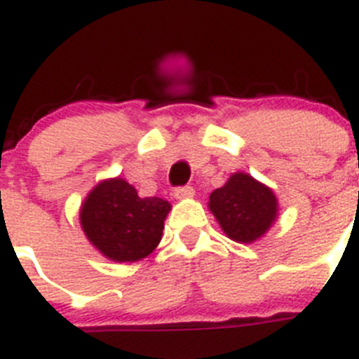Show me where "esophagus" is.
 I'll return each mask as SVG.
<instances>
[{
    "label": "esophagus",
    "instance_id": "esophagus-1",
    "mask_svg": "<svg viewBox=\"0 0 359 359\" xmlns=\"http://www.w3.org/2000/svg\"><path fill=\"white\" fill-rule=\"evenodd\" d=\"M174 196H176L177 199H187V198H192V196H194V187H190V185H185V187H177V189L174 190Z\"/></svg>",
    "mask_w": 359,
    "mask_h": 359
}]
</instances>
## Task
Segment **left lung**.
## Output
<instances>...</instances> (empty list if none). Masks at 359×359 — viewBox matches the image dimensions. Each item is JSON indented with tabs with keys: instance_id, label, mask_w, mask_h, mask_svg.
<instances>
[{
	"instance_id": "left-lung-1",
	"label": "left lung",
	"mask_w": 359,
	"mask_h": 359,
	"mask_svg": "<svg viewBox=\"0 0 359 359\" xmlns=\"http://www.w3.org/2000/svg\"><path fill=\"white\" fill-rule=\"evenodd\" d=\"M208 208L231 241L248 244L261 239L275 223L278 203L269 187L250 174L236 172L212 192Z\"/></svg>"
}]
</instances>
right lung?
<instances>
[{"label": "right lung", "mask_w": 359, "mask_h": 359, "mask_svg": "<svg viewBox=\"0 0 359 359\" xmlns=\"http://www.w3.org/2000/svg\"><path fill=\"white\" fill-rule=\"evenodd\" d=\"M170 203L140 198L122 177L100 182L81 207L86 237L98 252L116 262L140 261L156 248Z\"/></svg>", "instance_id": "obj_1"}]
</instances>
